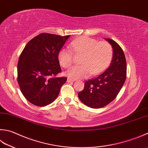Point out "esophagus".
<instances>
[{"label": "esophagus", "mask_w": 148, "mask_h": 148, "mask_svg": "<svg viewBox=\"0 0 148 148\" xmlns=\"http://www.w3.org/2000/svg\"><path fill=\"white\" fill-rule=\"evenodd\" d=\"M74 81H75V80L71 79H70V78H68V80H67V82H74Z\"/></svg>", "instance_id": "34e87169"}]
</instances>
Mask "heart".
I'll use <instances>...</instances> for the list:
<instances>
[{
	"label": "heart",
	"instance_id": "obj_1",
	"mask_svg": "<svg viewBox=\"0 0 148 148\" xmlns=\"http://www.w3.org/2000/svg\"><path fill=\"white\" fill-rule=\"evenodd\" d=\"M71 49L62 48L58 53L60 66L69 68L73 63V53L82 54L81 65L73 66L66 72L68 77L79 79L88 77L92 73L98 75L110 64L113 58V48L106 41H99L93 38L81 37L70 43Z\"/></svg>",
	"mask_w": 148,
	"mask_h": 148
}]
</instances>
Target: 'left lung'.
<instances>
[{
	"instance_id": "1",
	"label": "left lung",
	"mask_w": 148,
	"mask_h": 148,
	"mask_svg": "<svg viewBox=\"0 0 148 148\" xmlns=\"http://www.w3.org/2000/svg\"><path fill=\"white\" fill-rule=\"evenodd\" d=\"M106 40L113 50L110 66L95 78L86 81L84 90L78 93L80 100L91 108H101L112 102L126 79L127 66L123 50L115 41L110 38Z\"/></svg>"
}]
</instances>
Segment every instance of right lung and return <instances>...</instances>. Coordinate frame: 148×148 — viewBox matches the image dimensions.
<instances>
[{
	"instance_id": "right-lung-1",
	"label": "right lung",
	"mask_w": 148,
	"mask_h": 148,
	"mask_svg": "<svg viewBox=\"0 0 148 148\" xmlns=\"http://www.w3.org/2000/svg\"><path fill=\"white\" fill-rule=\"evenodd\" d=\"M70 35L42 33L25 46L17 65V81L22 93L37 106L57 99L66 77H56L61 70L58 53Z\"/></svg>"
}]
</instances>
